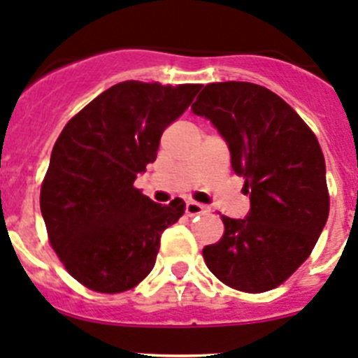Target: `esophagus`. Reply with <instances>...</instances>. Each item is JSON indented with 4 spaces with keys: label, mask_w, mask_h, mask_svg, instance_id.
I'll use <instances>...</instances> for the list:
<instances>
[{
    "label": "esophagus",
    "mask_w": 358,
    "mask_h": 358,
    "mask_svg": "<svg viewBox=\"0 0 358 358\" xmlns=\"http://www.w3.org/2000/svg\"><path fill=\"white\" fill-rule=\"evenodd\" d=\"M209 208L204 204H199V202H188L186 204V213H188L189 216H196V215H204V213H208Z\"/></svg>",
    "instance_id": "esophagus-1"
}]
</instances>
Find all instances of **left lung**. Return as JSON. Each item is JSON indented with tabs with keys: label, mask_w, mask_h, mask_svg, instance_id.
<instances>
[{
	"label": "left lung",
	"mask_w": 358,
	"mask_h": 358,
	"mask_svg": "<svg viewBox=\"0 0 358 358\" xmlns=\"http://www.w3.org/2000/svg\"><path fill=\"white\" fill-rule=\"evenodd\" d=\"M192 111L225 140L232 170L250 195L245 218L222 216L225 232L204 247L206 264L234 289H273L309 257L329 218L317 138L286 101L247 81L206 85Z\"/></svg>",
	"instance_id": "left-lung-1"
}]
</instances>
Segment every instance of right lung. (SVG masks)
I'll return each mask as SVG.
<instances>
[{
  "mask_svg": "<svg viewBox=\"0 0 358 358\" xmlns=\"http://www.w3.org/2000/svg\"><path fill=\"white\" fill-rule=\"evenodd\" d=\"M202 85L122 81L72 117L52 147L41 189L49 241L69 273L97 293H122L156 262L163 231L185 215L133 186L156 162L162 134Z\"/></svg>",
  "mask_w": 358,
  "mask_h": 358,
  "instance_id": "right-lung-1",
  "label": "right lung"
}]
</instances>
